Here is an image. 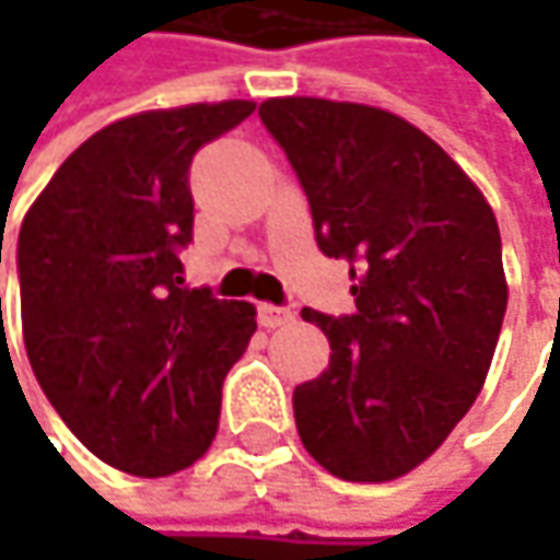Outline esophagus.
<instances>
[{"label":"esophagus","mask_w":560,"mask_h":560,"mask_svg":"<svg viewBox=\"0 0 560 560\" xmlns=\"http://www.w3.org/2000/svg\"><path fill=\"white\" fill-rule=\"evenodd\" d=\"M292 317H295V314H292L290 308L270 305V302H261V305H258V324H261V327H268V330L287 327V324H292Z\"/></svg>","instance_id":"obj_1"}]
</instances>
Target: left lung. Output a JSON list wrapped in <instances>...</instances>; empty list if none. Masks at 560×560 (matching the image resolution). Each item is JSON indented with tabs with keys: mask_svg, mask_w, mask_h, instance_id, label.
I'll return each instance as SVG.
<instances>
[{
	"mask_svg": "<svg viewBox=\"0 0 560 560\" xmlns=\"http://www.w3.org/2000/svg\"><path fill=\"white\" fill-rule=\"evenodd\" d=\"M308 196L317 248L349 261L352 317L305 308L330 339L292 408L314 462L349 483L423 464L483 389L508 308L495 214L462 164L386 108L261 102Z\"/></svg>",
	"mask_w": 560,
	"mask_h": 560,
	"instance_id": "8db88e82",
	"label": "left lung"
}]
</instances>
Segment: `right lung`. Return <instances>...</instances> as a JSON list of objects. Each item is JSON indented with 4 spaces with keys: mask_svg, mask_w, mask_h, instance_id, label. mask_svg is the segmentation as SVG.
Segmentation results:
<instances>
[{
    "mask_svg": "<svg viewBox=\"0 0 560 560\" xmlns=\"http://www.w3.org/2000/svg\"><path fill=\"white\" fill-rule=\"evenodd\" d=\"M248 98L155 108L102 127L55 171L18 236L21 327L43 393L96 458L171 477L211 448L248 302L186 290L189 162ZM2 261V252H0Z\"/></svg>",
    "mask_w": 560,
    "mask_h": 560,
    "instance_id": "add662e5",
    "label": "right lung"
}]
</instances>
